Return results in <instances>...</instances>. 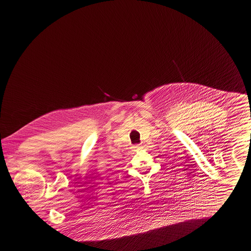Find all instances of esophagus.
<instances>
[{"label": "esophagus", "instance_id": "1", "mask_svg": "<svg viewBox=\"0 0 251 251\" xmlns=\"http://www.w3.org/2000/svg\"><path fill=\"white\" fill-rule=\"evenodd\" d=\"M133 148H134L135 150H139L141 148V146L140 145H134V146H133Z\"/></svg>", "mask_w": 251, "mask_h": 251}]
</instances>
